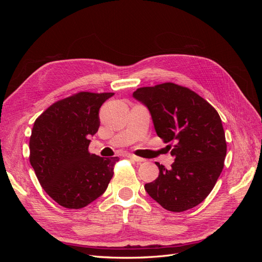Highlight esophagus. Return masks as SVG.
I'll use <instances>...</instances> for the list:
<instances>
[{
  "label": "esophagus",
  "mask_w": 262,
  "mask_h": 262,
  "mask_svg": "<svg viewBox=\"0 0 262 262\" xmlns=\"http://www.w3.org/2000/svg\"><path fill=\"white\" fill-rule=\"evenodd\" d=\"M124 156H125V157H128V158H131V160L136 161V162H138V163H142V162H144V161H145L144 158L139 157V156L134 155V154H131V153H125V154H124Z\"/></svg>",
  "instance_id": "34e87169"
}]
</instances>
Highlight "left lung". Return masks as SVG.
<instances>
[{
  "label": "left lung",
  "mask_w": 262,
  "mask_h": 262,
  "mask_svg": "<svg viewBox=\"0 0 262 262\" xmlns=\"http://www.w3.org/2000/svg\"><path fill=\"white\" fill-rule=\"evenodd\" d=\"M133 97L148 108L154 128L171 148L169 169L156 163L160 175L145 190L171 212L194 208L209 195L224 167L226 140L220 115L187 87L163 83L140 87Z\"/></svg>",
  "instance_id": "left-lung-1"
}]
</instances>
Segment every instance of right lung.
<instances>
[{"label": "right lung", "mask_w": 262, "mask_h": 262, "mask_svg": "<svg viewBox=\"0 0 262 262\" xmlns=\"http://www.w3.org/2000/svg\"><path fill=\"white\" fill-rule=\"evenodd\" d=\"M114 93L78 92L39 116L29 140V162L45 191L67 209H82L106 191L119 157L89 152L99 128V108Z\"/></svg>", "instance_id": "add662e5"}]
</instances>
